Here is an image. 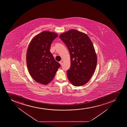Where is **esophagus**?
Wrapping results in <instances>:
<instances>
[{"instance_id":"34e87169","label":"esophagus","mask_w":127,"mask_h":127,"mask_svg":"<svg viewBox=\"0 0 127 127\" xmlns=\"http://www.w3.org/2000/svg\"><path fill=\"white\" fill-rule=\"evenodd\" d=\"M59 63H60L61 65L63 64V62H62V60L61 61L59 62Z\"/></svg>"}]
</instances>
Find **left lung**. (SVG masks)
I'll list each match as a JSON object with an SVG mask.
<instances>
[{
    "label": "left lung",
    "instance_id": "left-lung-1",
    "mask_svg": "<svg viewBox=\"0 0 127 127\" xmlns=\"http://www.w3.org/2000/svg\"><path fill=\"white\" fill-rule=\"evenodd\" d=\"M59 37L68 48L71 66L67 71L69 82L76 87L88 82L95 70L97 56L93 43L85 33L72 29Z\"/></svg>",
    "mask_w": 127,
    "mask_h": 127
}]
</instances>
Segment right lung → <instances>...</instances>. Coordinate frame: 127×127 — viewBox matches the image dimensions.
I'll list each match as a JSON object with an SVG mask.
<instances>
[{
    "label": "right lung",
    "mask_w": 127,
    "mask_h": 127,
    "mask_svg": "<svg viewBox=\"0 0 127 127\" xmlns=\"http://www.w3.org/2000/svg\"><path fill=\"white\" fill-rule=\"evenodd\" d=\"M58 36L55 33L44 31L35 35L29 43L27 66L31 76L38 83H50L61 66L50 51L52 42Z\"/></svg>",
    "instance_id": "right-lung-1"
}]
</instances>
